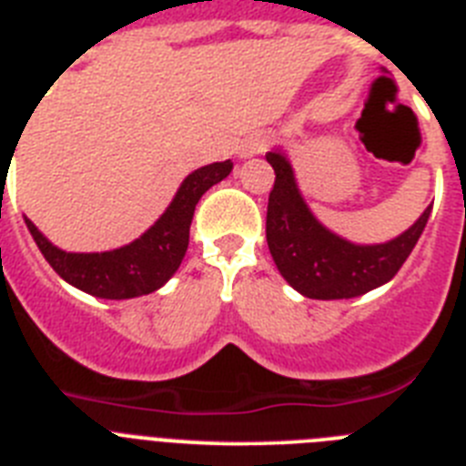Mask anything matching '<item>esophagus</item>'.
Instances as JSON below:
<instances>
[{
	"mask_svg": "<svg viewBox=\"0 0 466 466\" xmlns=\"http://www.w3.org/2000/svg\"><path fill=\"white\" fill-rule=\"evenodd\" d=\"M266 147H268V137H263V135H252V137L242 139L238 156H240V158H249V156H257L261 154V151H266Z\"/></svg>",
	"mask_w": 466,
	"mask_h": 466,
	"instance_id": "obj_1",
	"label": "esophagus"
}]
</instances>
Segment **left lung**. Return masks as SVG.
Returning a JSON list of instances; mask_svg holds the SVG:
<instances>
[{"mask_svg": "<svg viewBox=\"0 0 466 466\" xmlns=\"http://www.w3.org/2000/svg\"><path fill=\"white\" fill-rule=\"evenodd\" d=\"M266 160L275 170L266 214V240L278 270L299 294L317 300L355 299L399 273L425 230L431 205L394 240L355 245L315 219L296 187L287 156L268 151Z\"/></svg>", "mask_w": 466, "mask_h": 466, "instance_id": "8db88e82", "label": "left lung"}]
</instances>
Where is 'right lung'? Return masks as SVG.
<instances>
[{"label":"right lung","mask_w":466,"mask_h":466,"mask_svg":"<svg viewBox=\"0 0 466 466\" xmlns=\"http://www.w3.org/2000/svg\"><path fill=\"white\" fill-rule=\"evenodd\" d=\"M230 170V160L198 167L184 179L170 208L160 214V219L144 236L111 252H65L41 236V230L30 219H25V224L44 258L65 282L97 299H135L160 289L177 273L187 254L188 228L198 200L209 187L226 179Z\"/></svg>","instance_id":"1"}]
</instances>
